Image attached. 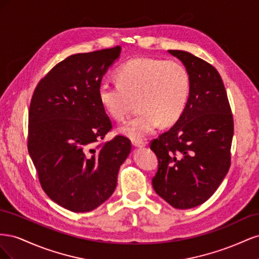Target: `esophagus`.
I'll list each match as a JSON object with an SVG mask.
<instances>
[{
    "label": "esophagus",
    "mask_w": 259,
    "mask_h": 259,
    "mask_svg": "<svg viewBox=\"0 0 259 259\" xmlns=\"http://www.w3.org/2000/svg\"><path fill=\"white\" fill-rule=\"evenodd\" d=\"M132 144L135 147H145L147 145V143L143 140H132Z\"/></svg>",
    "instance_id": "34e87169"
}]
</instances>
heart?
Listing matches in <instances>:
<instances>
[{
	"label": "heart",
	"mask_w": 259,
	"mask_h": 259,
	"mask_svg": "<svg viewBox=\"0 0 259 259\" xmlns=\"http://www.w3.org/2000/svg\"><path fill=\"white\" fill-rule=\"evenodd\" d=\"M117 81H104L98 96L105 111L123 121L138 99L140 111L119 131L132 140H142L160 126L175 123L182 116L190 94V75L177 60L132 58L117 69Z\"/></svg>",
	"instance_id": "heart-1"
}]
</instances>
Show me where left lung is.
Wrapping results in <instances>:
<instances>
[{"instance_id":"1","label":"left lung","mask_w":259,"mask_h":259,"mask_svg":"<svg viewBox=\"0 0 259 259\" xmlns=\"http://www.w3.org/2000/svg\"><path fill=\"white\" fill-rule=\"evenodd\" d=\"M168 53L189 72L190 94L177 122L151 140L159 160L152 186L169 205L187 209L208 200L228 173L233 116L222 76L213 66L188 52Z\"/></svg>"}]
</instances>
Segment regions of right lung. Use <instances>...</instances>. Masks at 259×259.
I'll list each match as a JSON object with an SVG mask.
<instances>
[{
	"mask_svg": "<svg viewBox=\"0 0 259 259\" xmlns=\"http://www.w3.org/2000/svg\"><path fill=\"white\" fill-rule=\"evenodd\" d=\"M121 46L75 54L37 83L30 101L28 151L44 192L74 213L98 207L111 197L131 140L104 143L112 122L101 106L99 85L120 56Z\"/></svg>",
	"mask_w": 259,
	"mask_h": 259,
	"instance_id": "add662e5",
	"label": "right lung"
}]
</instances>
